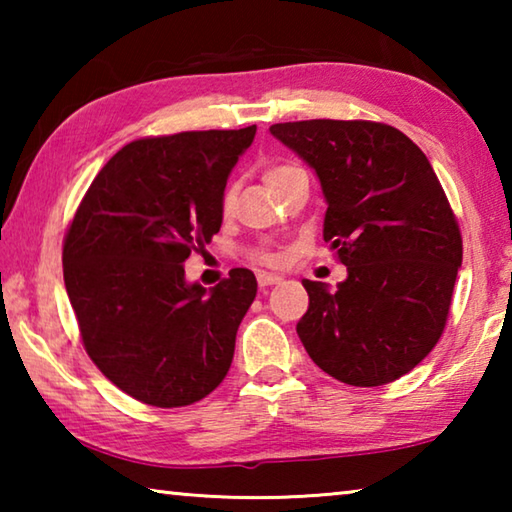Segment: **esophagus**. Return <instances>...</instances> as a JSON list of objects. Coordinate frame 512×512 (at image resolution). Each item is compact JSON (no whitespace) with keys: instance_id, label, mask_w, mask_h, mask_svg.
<instances>
[{"instance_id":"esophagus-1","label":"esophagus","mask_w":512,"mask_h":512,"mask_svg":"<svg viewBox=\"0 0 512 512\" xmlns=\"http://www.w3.org/2000/svg\"><path fill=\"white\" fill-rule=\"evenodd\" d=\"M280 282H282L280 275H273V273H266V271L257 273L259 287H273V284H280Z\"/></svg>"}]
</instances>
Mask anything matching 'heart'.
I'll return each mask as SVG.
<instances>
[{"label": "heart", "mask_w": 512, "mask_h": 512, "mask_svg": "<svg viewBox=\"0 0 512 512\" xmlns=\"http://www.w3.org/2000/svg\"><path fill=\"white\" fill-rule=\"evenodd\" d=\"M293 169V164H277V167H271V169H266L264 171V180H266V185L268 187H273L277 180H280L284 173H289ZM235 203H237V194H235V189H225L223 192V196H221V212H223V216H230L232 214V210H235ZM255 262H259V264H266V266H277L282 262V257L277 255V253H273V250H257L255 253Z\"/></svg>", "instance_id": "1"}]
</instances>
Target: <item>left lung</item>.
<instances>
[{"label":"left lung","mask_w":512,"mask_h":512,"mask_svg":"<svg viewBox=\"0 0 512 512\" xmlns=\"http://www.w3.org/2000/svg\"><path fill=\"white\" fill-rule=\"evenodd\" d=\"M271 133L316 171L323 237L348 266L336 289L302 280L300 341L343 384H391L433 350L449 316L463 239L445 189L427 155L379 121H287Z\"/></svg>","instance_id":"left-lung-1"}]
</instances>
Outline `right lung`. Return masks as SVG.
Listing matches in <instances>:
<instances>
[{"label":"right lung","instance_id":"add662e5","mask_svg":"<svg viewBox=\"0 0 512 512\" xmlns=\"http://www.w3.org/2000/svg\"><path fill=\"white\" fill-rule=\"evenodd\" d=\"M257 126L144 137L106 162L63 241L65 289L85 352L126 395L160 409L228 375L257 280L232 268L207 291L185 259L219 232L221 196Z\"/></svg>","mask_w":512,"mask_h":512}]
</instances>
